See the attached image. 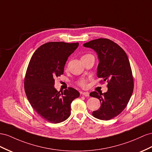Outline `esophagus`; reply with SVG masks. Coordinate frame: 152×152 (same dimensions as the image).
<instances>
[{"label": "esophagus", "instance_id": "34e87169", "mask_svg": "<svg viewBox=\"0 0 152 152\" xmlns=\"http://www.w3.org/2000/svg\"><path fill=\"white\" fill-rule=\"evenodd\" d=\"M80 94L83 96H89V93L88 92H81Z\"/></svg>", "mask_w": 152, "mask_h": 152}]
</instances>
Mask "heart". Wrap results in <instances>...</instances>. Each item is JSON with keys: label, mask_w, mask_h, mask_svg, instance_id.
Here are the masks:
<instances>
[{"label": "heart", "mask_w": 152, "mask_h": 152, "mask_svg": "<svg viewBox=\"0 0 152 152\" xmlns=\"http://www.w3.org/2000/svg\"><path fill=\"white\" fill-rule=\"evenodd\" d=\"M90 54H86L84 56H83L82 57H86L87 56H89ZM87 83H88V80L86 79H80L79 81H78V84H79L80 87L83 88H85L87 87Z\"/></svg>", "instance_id": "heart-1"}]
</instances>
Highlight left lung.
I'll use <instances>...</instances> for the list:
<instances>
[{
	"label": "left lung",
	"instance_id": "8db88e82",
	"mask_svg": "<svg viewBox=\"0 0 152 152\" xmlns=\"http://www.w3.org/2000/svg\"><path fill=\"white\" fill-rule=\"evenodd\" d=\"M83 45L97 53V77L102 79L100 83H108L106 93H90L101 103L100 108L92 114L99 120H111L125 109L133 93L134 78L129 58L121 47L107 38L93 39Z\"/></svg>",
	"mask_w": 152,
	"mask_h": 152
}]
</instances>
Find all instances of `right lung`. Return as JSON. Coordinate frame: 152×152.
I'll return each instance as SVG.
<instances>
[{"label":"right lung","instance_id":"add662e5","mask_svg":"<svg viewBox=\"0 0 152 152\" xmlns=\"http://www.w3.org/2000/svg\"><path fill=\"white\" fill-rule=\"evenodd\" d=\"M79 46V43L48 42L32 55L24 79L27 99L35 111L45 120L58 124L70 116L71 103L80 96L68 88L63 91L54 88V79L64 73L65 63Z\"/></svg>","mask_w":152,"mask_h":152}]
</instances>
